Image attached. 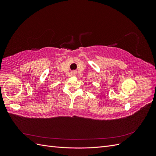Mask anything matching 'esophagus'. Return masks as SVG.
I'll list each match as a JSON object with an SVG mask.
<instances>
[{"label": "esophagus", "instance_id": "1", "mask_svg": "<svg viewBox=\"0 0 156 156\" xmlns=\"http://www.w3.org/2000/svg\"><path fill=\"white\" fill-rule=\"evenodd\" d=\"M73 74H74V73H73Z\"/></svg>", "mask_w": 156, "mask_h": 156}]
</instances>
